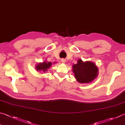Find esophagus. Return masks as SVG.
<instances>
[{"label": "esophagus", "mask_w": 125, "mask_h": 125, "mask_svg": "<svg viewBox=\"0 0 125 125\" xmlns=\"http://www.w3.org/2000/svg\"><path fill=\"white\" fill-rule=\"evenodd\" d=\"M61 61H62V63H65V62H66V60H65V59L63 58V59H62V60H61Z\"/></svg>", "instance_id": "esophagus-1"}]
</instances>
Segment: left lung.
Instances as JSON below:
<instances>
[{
    "instance_id": "1",
    "label": "left lung",
    "mask_w": 125,
    "mask_h": 125,
    "mask_svg": "<svg viewBox=\"0 0 125 125\" xmlns=\"http://www.w3.org/2000/svg\"><path fill=\"white\" fill-rule=\"evenodd\" d=\"M73 72L76 80L80 83H90L98 75V69L94 63L83 61L80 59L73 65Z\"/></svg>"
}]
</instances>
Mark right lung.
I'll use <instances>...</instances> for the list:
<instances>
[{
  "mask_svg": "<svg viewBox=\"0 0 125 125\" xmlns=\"http://www.w3.org/2000/svg\"><path fill=\"white\" fill-rule=\"evenodd\" d=\"M52 63L51 62H47L46 61L43 62L42 63H39L36 65V69L38 71L44 72L47 71V69L50 68L51 66Z\"/></svg>",
  "mask_w": 125,
  "mask_h": 125,
  "instance_id": "right-lung-1",
  "label": "right lung"
}]
</instances>
